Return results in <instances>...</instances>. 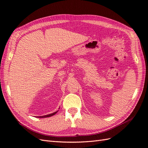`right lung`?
Segmentation results:
<instances>
[{"instance_id": "add662e5", "label": "right lung", "mask_w": 148, "mask_h": 148, "mask_svg": "<svg viewBox=\"0 0 148 148\" xmlns=\"http://www.w3.org/2000/svg\"><path fill=\"white\" fill-rule=\"evenodd\" d=\"M57 112H57H53V113H52V114H48V115H42V116H37L36 117H38V118H46V117H51V116H52V115H55L56 113Z\"/></svg>"}]
</instances>
